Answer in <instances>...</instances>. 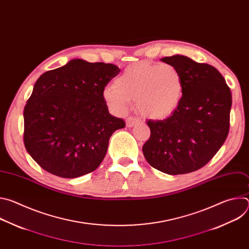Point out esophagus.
I'll return each instance as SVG.
<instances>
[{
  "mask_svg": "<svg viewBox=\"0 0 249 249\" xmlns=\"http://www.w3.org/2000/svg\"><path fill=\"white\" fill-rule=\"evenodd\" d=\"M139 122H141V120H140L139 118L130 116V117H128L127 120H126V125H127V127H133L134 125L138 124Z\"/></svg>",
  "mask_w": 249,
  "mask_h": 249,
  "instance_id": "esophagus-1",
  "label": "esophagus"
}]
</instances>
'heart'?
Listing matches in <instances>:
<instances>
[{
	"label": "heart",
	"instance_id": "b5f03b06",
	"mask_svg": "<svg viewBox=\"0 0 249 249\" xmlns=\"http://www.w3.org/2000/svg\"><path fill=\"white\" fill-rule=\"evenodd\" d=\"M184 92L181 73L167 63L139 62L126 67L103 90V99L115 112H124L131 100L146 117L160 119L169 116L180 104Z\"/></svg>",
	"mask_w": 249,
	"mask_h": 249
}]
</instances>
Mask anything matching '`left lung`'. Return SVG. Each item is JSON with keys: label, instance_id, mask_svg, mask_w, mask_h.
<instances>
[{"label": "left lung", "instance_id": "obj_1", "mask_svg": "<svg viewBox=\"0 0 249 249\" xmlns=\"http://www.w3.org/2000/svg\"><path fill=\"white\" fill-rule=\"evenodd\" d=\"M179 70L184 83L178 107L166 119L148 120L150 139L143 146L147 161L175 175L195 171L221 149L230 130L231 92L219 71L183 55L160 59Z\"/></svg>", "mask_w": 249, "mask_h": 249}]
</instances>
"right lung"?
<instances>
[{
	"label": "right lung",
	"mask_w": 249,
	"mask_h": 249,
	"mask_svg": "<svg viewBox=\"0 0 249 249\" xmlns=\"http://www.w3.org/2000/svg\"><path fill=\"white\" fill-rule=\"evenodd\" d=\"M119 72L113 64L74 59L38 78L24 106L23 143L44 170L76 178L98 167L111 135L125 127L102 95Z\"/></svg>",
	"instance_id": "obj_1"
}]
</instances>
